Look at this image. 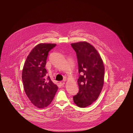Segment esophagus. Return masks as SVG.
Here are the masks:
<instances>
[{"instance_id": "1", "label": "esophagus", "mask_w": 133, "mask_h": 133, "mask_svg": "<svg viewBox=\"0 0 133 133\" xmlns=\"http://www.w3.org/2000/svg\"><path fill=\"white\" fill-rule=\"evenodd\" d=\"M65 82L64 81H61V82H60V86H64V85H65Z\"/></svg>"}]
</instances>
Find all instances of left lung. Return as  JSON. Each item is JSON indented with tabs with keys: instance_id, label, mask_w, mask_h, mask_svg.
Instances as JSON below:
<instances>
[{
	"instance_id": "obj_1",
	"label": "left lung",
	"mask_w": 133,
	"mask_h": 133,
	"mask_svg": "<svg viewBox=\"0 0 133 133\" xmlns=\"http://www.w3.org/2000/svg\"><path fill=\"white\" fill-rule=\"evenodd\" d=\"M77 57L79 90L73 96L74 103L84 108L95 101L101 92L104 82V68L96 49L87 42L71 44Z\"/></svg>"
}]
</instances>
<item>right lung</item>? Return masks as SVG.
<instances>
[{"instance_id":"add662e5","label":"right lung","mask_w":133,"mask_h":133,"mask_svg":"<svg viewBox=\"0 0 133 133\" xmlns=\"http://www.w3.org/2000/svg\"><path fill=\"white\" fill-rule=\"evenodd\" d=\"M53 44H39L30 53L22 72L24 90L31 102L38 108L48 106L58 89L45 68L48 52L56 46Z\"/></svg>"}]
</instances>
